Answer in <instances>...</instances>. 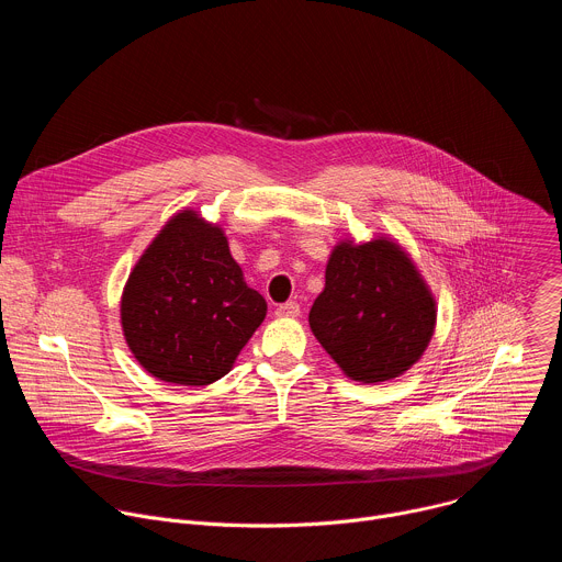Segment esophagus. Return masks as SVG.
Here are the masks:
<instances>
[{
    "instance_id": "1",
    "label": "esophagus",
    "mask_w": 562,
    "mask_h": 562,
    "mask_svg": "<svg viewBox=\"0 0 562 562\" xmlns=\"http://www.w3.org/2000/svg\"><path fill=\"white\" fill-rule=\"evenodd\" d=\"M278 317H297L300 315V304L297 302H284L276 308Z\"/></svg>"
}]
</instances>
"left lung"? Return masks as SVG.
<instances>
[{
  "instance_id": "left-lung-1",
  "label": "left lung",
  "mask_w": 562,
  "mask_h": 562,
  "mask_svg": "<svg viewBox=\"0 0 562 562\" xmlns=\"http://www.w3.org/2000/svg\"><path fill=\"white\" fill-rule=\"evenodd\" d=\"M317 342L358 382L405 373L425 353L436 302L409 256L386 237L340 243L327 265L325 291L308 311Z\"/></svg>"
}]
</instances>
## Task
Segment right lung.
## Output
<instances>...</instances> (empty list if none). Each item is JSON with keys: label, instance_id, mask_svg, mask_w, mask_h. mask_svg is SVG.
I'll return each mask as SVG.
<instances>
[{"label": "right lung", "instance_id": "add662e5", "mask_svg": "<svg viewBox=\"0 0 562 562\" xmlns=\"http://www.w3.org/2000/svg\"><path fill=\"white\" fill-rule=\"evenodd\" d=\"M267 315L220 226L184 211L135 265L122 295V329L155 378L204 386L228 373Z\"/></svg>", "mask_w": 562, "mask_h": 562}]
</instances>
